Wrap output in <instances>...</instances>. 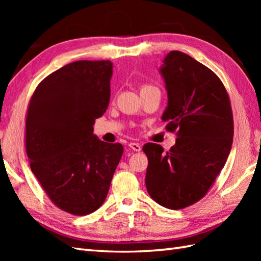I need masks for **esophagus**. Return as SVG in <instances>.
<instances>
[{
    "mask_svg": "<svg viewBox=\"0 0 261 261\" xmlns=\"http://www.w3.org/2000/svg\"><path fill=\"white\" fill-rule=\"evenodd\" d=\"M129 147H130L134 151H141V146L139 145V143L130 142V143H129Z\"/></svg>",
    "mask_w": 261,
    "mask_h": 261,
    "instance_id": "1",
    "label": "esophagus"
}]
</instances>
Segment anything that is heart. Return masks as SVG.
<instances>
[{"label":"heart","instance_id":"b5f03b06","mask_svg":"<svg viewBox=\"0 0 261 261\" xmlns=\"http://www.w3.org/2000/svg\"><path fill=\"white\" fill-rule=\"evenodd\" d=\"M149 87H152V86H148V85H146V86H143V87L141 88V91H142V90H146V88H149Z\"/></svg>","mask_w":261,"mask_h":261}]
</instances>
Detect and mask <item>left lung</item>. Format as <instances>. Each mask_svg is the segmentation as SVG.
I'll return each mask as SVG.
<instances>
[{
  "label": "left lung",
  "instance_id": "1",
  "mask_svg": "<svg viewBox=\"0 0 261 261\" xmlns=\"http://www.w3.org/2000/svg\"><path fill=\"white\" fill-rule=\"evenodd\" d=\"M159 73L167 91L162 120L177 131L176 145L165 152L146 143V187L154 202L179 210L199 201L229 157L233 116L222 82L206 66L181 51H170Z\"/></svg>",
  "mask_w": 261,
  "mask_h": 261
}]
</instances>
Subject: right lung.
<instances>
[{
    "label": "right lung",
    "mask_w": 261,
    "mask_h": 261,
    "mask_svg": "<svg viewBox=\"0 0 261 261\" xmlns=\"http://www.w3.org/2000/svg\"><path fill=\"white\" fill-rule=\"evenodd\" d=\"M111 60H79L47 76L27 114L25 150L30 167L51 201L66 212L86 215L107 198L123 153L120 143L93 134L107 111Z\"/></svg>",
    "instance_id": "add662e5"
}]
</instances>
